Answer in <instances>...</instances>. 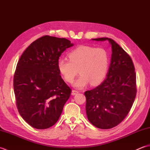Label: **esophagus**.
I'll list each match as a JSON object with an SVG mask.
<instances>
[{"instance_id":"esophagus-1","label":"esophagus","mask_w":150,"mask_h":150,"mask_svg":"<svg viewBox=\"0 0 150 150\" xmlns=\"http://www.w3.org/2000/svg\"><path fill=\"white\" fill-rule=\"evenodd\" d=\"M79 93V91H77V90H72L71 95H76L77 93Z\"/></svg>"}]
</instances>
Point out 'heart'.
Wrapping results in <instances>:
<instances>
[{
    "mask_svg": "<svg viewBox=\"0 0 150 150\" xmlns=\"http://www.w3.org/2000/svg\"><path fill=\"white\" fill-rule=\"evenodd\" d=\"M69 60L60 59L57 64L60 73L64 80L71 83L81 73L74 85L82 88L90 83L96 85L106 77L110 64V57L103 48L88 46L76 47L68 54Z\"/></svg>",
    "mask_w": 150,
    "mask_h": 150,
    "instance_id": "b5f03b06",
    "label": "heart"
}]
</instances>
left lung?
Here are the masks:
<instances>
[{
	"label": "left lung",
	"instance_id": "8db88e82",
	"mask_svg": "<svg viewBox=\"0 0 150 150\" xmlns=\"http://www.w3.org/2000/svg\"><path fill=\"white\" fill-rule=\"evenodd\" d=\"M111 45V64L107 77L93 90L84 92L86 111L89 121L100 129L117 126L128 115L137 93L136 73L131 57L115 41L108 38Z\"/></svg>",
	"mask_w": 150,
	"mask_h": 150
}]
</instances>
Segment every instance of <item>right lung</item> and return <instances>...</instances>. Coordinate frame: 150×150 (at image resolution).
I'll use <instances>...</instances> for the list:
<instances>
[{
	"label": "right lung",
	"mask_w": 150,
	"mask_h": 150,
	"mask_svg": "<svg viewBox=\"0 0 150 150\" xmlns=\"http://www.w3.org/2000/svg\"><path fill=\"white\" fill-rule=\"evenodd\" d=\"M72 46L64 38L44 35L31 43L18 60L13 77L16 105L22 119L34 128L53 126L71 95L57 64L62 53Z\"/></svg>",
	"instance_id": "obj_1"
}]
</instances>
